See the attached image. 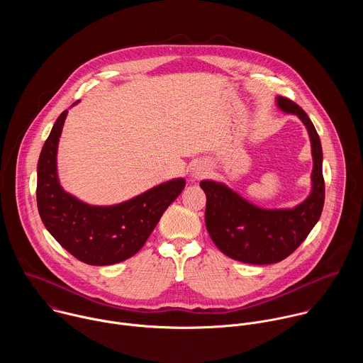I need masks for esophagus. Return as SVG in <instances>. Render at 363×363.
<instances>
[{
  "label": "esophagus",
  "instance_id": "34e87169",
  "mask_svg": "<svg viewBox=\"0 0 363 363\" xmlns=\"http://www.w3.org/2000/svg\"><path fill=\"white\" fill-rule=\"evenodd\" d=\"M208 171H210L208 165H206L205 162H198L191 169V179L198 181V179L203 178L206 174H208Z\"/></svg>",
  "mask_w": 363,
  "mask_h": 363
}]
</instances>
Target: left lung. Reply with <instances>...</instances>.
<instances>
[{"mask_svg": "<svg viewBox=\"0 0 363 363\" xmlns=\"http://www.w3.org/2000/svg\"><path fill=\"white\" fill-rule=\"evenodd\" d=\"M277 108L296 115L312 145V191L293 208H262L223 182L203 179L205 225L214 244L233 260L247 264H273L289 257L313 230L325 203L323 152L315 125L290 99L276 97Z\"/></svg>", "mask_w": 363, "mask_h": 363, "instance_id": "obj_1", "label": "left lung"}]
</instances>
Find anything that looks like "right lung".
Returning a JSON list of instances; mask_svg holds the SVG:
<instances>
[{"mask_svg":"<svg viewBox=\"0 0 363 363\" xmlns=\"http://www.w3.org/2000/svg\"><path fill=\"white\" fill-rule=\"evenodd\" d=\"M67 113L65 111L53 125L37 164L41 221L63 248L86 264L125 262L143 247L165 210L185 188V179L167 181L115 205L80 201L63 189L57 174V147Z\"/></svg>","mask_w":363,"mask_h":363,"instance_id":"obj_1","label":"right lung"}]
</instances>
